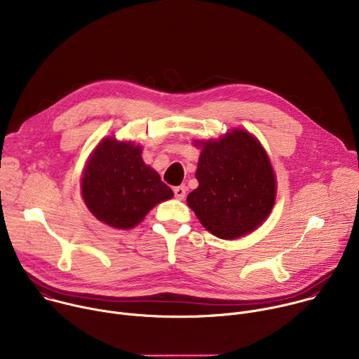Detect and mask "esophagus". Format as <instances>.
Returning a JSON list of instances; mask_svg holds the SVG:
<instances>
[{
    "mask_svg": "<svg viewBox=\"0 0 359 359\" xmlns=\"http://www.w3.org/2000/svg\"><path fill=\"white\" fill-rule=\"evenodd\" d=\"M173 191H175V196L177 197V198H184V196H186V186H177V187H175L173 189Z\"/></svg>",
    "mask_w": 359,
    "mask_h": 359,
    "instance_id": "1",
    "label": "esophagus"
}]
</instances>
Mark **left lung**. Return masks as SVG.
Masks as SVG:
<instances>
[{"instance_id":"8db88e82","label":"left lung","mask_w":359,"mask_h":359,"mask_svg":"<svg viewBox=\"0 0 359 359\" xmlns=\"http://www.w3.org/2000/svg\"><path fill=\"white\" fill-rule=\"evenodd\" d=\"M201 147L189 208L203 227L219 238L234 240L257 229L276 201V176L262 143L243 129L215 140H194Z\"/></svg>"}]
</instances>
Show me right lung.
Listing matches in <instances>:
<instances>
[{"mask_svg": "<svg viewBox=\"0 0 359 359\" xmlns=\"http://www.w3.org/2000/svg\"><path fill=\"white\" fill-rule=\"evenodd\" d=\"M81 189L89 212L119 230L137 226L158 203L173 197L158 172L144 165L142 146L115 137H107L95 147Z\"/></svg>", "mask_w": 359, "mask_h": 359, "instance_id": "add662e5", "label": "right lung"}]
</instances>
